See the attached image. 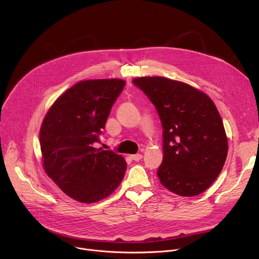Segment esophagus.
<instances>
[{
	"label": "esophagus",
	"instance_id": "obj_1",
	"mask_svg": "<svg viewBox=\"0 0 259 259\" xmlns=\"http://www.w3.org/2000/svg\"><path fill=\"white\" fill-rule=\"evenodd\" d=\"M131 159L134 161H140L142 159V155L141 154H135V155H131Z\"/></svg>",
	"mask_w": 259,
	"mask_h": 259
}]
</instances>
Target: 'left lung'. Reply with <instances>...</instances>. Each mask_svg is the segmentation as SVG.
Instances as JSON below:
<instances>
[{
	"instance_id": "1",
	"label": "left lung",
	"mask_w": 259,
	"mask_h": 259,
	"mask_svg": "<svg viewBox=\"0 0 259 259\" xmlns=\"http://www.w3.org/2000/svg\"><path fill=\"white\" fill-rule=\"evenodd\" d=\"M156 106L163 127L161 183L193 197L205 192L223 170L228 137L212 99L189 84L164 77L133 80Z\"/></svg>"
}]
</instances>
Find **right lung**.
Here are the masks:
<instances>
[{"mask_svg":"<svg viewBox=\"0 0 259 259\" xmlns=\"http://www.w3.org/2000/svg\"><path fill=\"white\" fill-rule=\"evenodd\" d=\"M125 84L120 79L81 81L55 100L42 123L44 170L78 202L108 197L125 175L127 164L121 155L94 147Z\"/></svg>","mask_w":259,"mask_h":259,"instance_id":"obj_1","label":"right lung"}]
</instances>
